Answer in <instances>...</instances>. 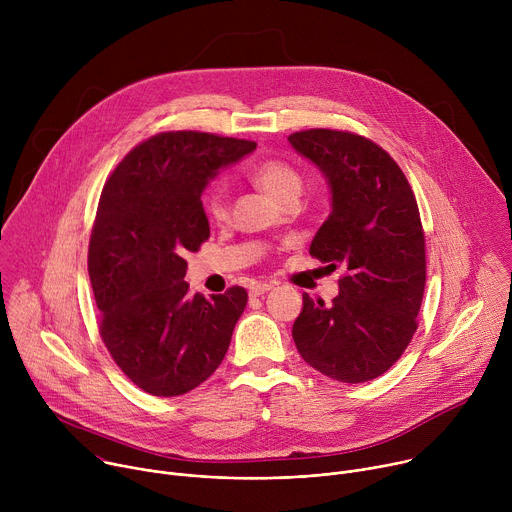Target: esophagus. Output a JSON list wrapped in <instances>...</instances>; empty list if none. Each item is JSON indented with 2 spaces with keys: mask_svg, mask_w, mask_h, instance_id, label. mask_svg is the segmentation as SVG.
Segmentation results:
<instances>
[{
  "mask_svg": "<svg viewBox=\"0 0 512 512\" xmlns=\"http://www.w3.org/2000/svg\"><path fill=\"white\" fill-rule=\"evenodd\" d=\"M273 285L271 283H253L251 287H249V294L253 296V298H259V296H263V294H267V291L271 289Z\"/></svg>",
  "mask_w": 512,
  "mask_h": 512,
  "instance_id": "esophagus-1",
  "label": "esophagus"
}]
</instances>
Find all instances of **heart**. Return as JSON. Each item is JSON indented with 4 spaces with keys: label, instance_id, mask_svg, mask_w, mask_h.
I'll return each mask as SVG.
<instances>
[{
    "label": "heart",
    "instance_id": "b5f03b06",
    "mask_svg": "<svg viewBox=\"0 0 512 512\" xmlns=\"http://www.w3.org/2000/svg\"><path fill=\"white\" fill-rule=\"evenodd\" d=\"M255 184L277 204L289 198H298L302 192V176L281 160H263L253 168ZM204 208L216 223L229 216V184L225 178H216L204 192Z\"/></svg>",
    "mask_w": 512,
    "mask_h": 512
}]
</instances>
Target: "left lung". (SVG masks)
Returning <instances> with one entry per match:
<instances>
[{"label":"left lung","mask_w":512,"mask_h":512,"mask_svg":"<svg viewBox=\"0 0 512 512\" xmlns=\"http://www.w3.org/2000/svg\"><path fill=\"white\" fill-rule=\"evenodd\" d=\"M332 190V212L310 255L344 267L332 304L304 294L294 322L302 358L340 383L387 373L409 346L425 289V237L415 194L375 141L338 129L291 133Z\"/></svg>","instance_id":"left-lung-1"}]
</instances>
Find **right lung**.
I'll use <instances>...</instances> for the list:
<instances>
[{
    "mask_svg": "<svg viewBox=\"0 0 512 512\" xmlns=\"http://www.w3.org/2000/svg\"><path fill=\"white\" fill-rule=\"evenodd\" d=\"M255 141L202 131H164L107 178L89 241V277L101 338L117 367L145 393L176 397L223 362L245 287L190 296L186 255L210 237L200 194Z\"/></svg>",
    "mask_w": 512,
    "mask_h": 512,
    "instance_id": "1",
    "label": "right lung"
}]
</instances>
